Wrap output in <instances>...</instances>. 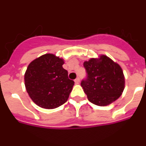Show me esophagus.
Masks as SVG:
<instances>
[{
	"label": "esophagus",
	"mask_w": 146,
	"mask_h": 146,
	"mask_svg": "<svg viewBox=\"0 0 146 146\" xmlns=\"http://www.w3.org/2000/svg\"><path fill=\"white\" fill-rule=\"evenodd\" d=\"M74 82H75V83H79V82H80V78H79V77H77V78L74 80Z\"/></svg>",
	"instance_id": "34e87169"
}]
</instances>
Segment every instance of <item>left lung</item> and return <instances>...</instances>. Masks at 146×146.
<instances>
[{
	"instance_id": "1",
	"label": "left lung",
	"mask_w": 146,
	"mask_h": 146,
	"mask_svg": "<svg viewBox=\"0 0 146 146\" xmlns=\"http://www.w3.org/2000/svg\"><path fill=\"white\" fill-rule=\"evenodd\" d=\"M87 79L81 86L88 100L98 106H107L121 96L125 88V78L120 65L107 55L91 58L83 63Z\"/></svg>"
}]
</instances>
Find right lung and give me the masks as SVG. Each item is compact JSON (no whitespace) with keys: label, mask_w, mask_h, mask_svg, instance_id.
Listing matches in <instances>:
<instances>
[{"label":"right lung","mask_w":146,"mask_h":146,"mask_svg":"<svg viewBox=\"0 0 146 146\" xmlns=\"http://www.w3.org/2000/svg\"><path fill=\"white\" fill-rule=\"evenodd\" d=\"M64 60L47 53L30 63L25 73V86L35 104L44 109H55L68 100L74 82L63 68Z\"/></svg>","instance_id":"add662e5"}]
</instances>
